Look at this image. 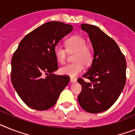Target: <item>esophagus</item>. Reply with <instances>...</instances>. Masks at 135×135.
Listing matches in <instances>:
<instances>
[{
    "label": "esophagus",
    "mask_w": 135,
    "mask_h": 135,
    "mask_svg": "<svg viewBox=\"0 0 135 135\" xmlns=\"http://www.w3.org/2000/svg\"><path fill=\"white\" fill-rule=\"evenodd\" d=\"M70 81H71V83H75V82H76L77 80L76 79H75V78H70Z\"/></svg>",
    "instance_id": "34e87169"
}]
</instances>
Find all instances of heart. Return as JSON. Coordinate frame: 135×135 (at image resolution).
<instances>
[{
    "instance_id": "heart-1",
    "label": "heart",
    "mask_w": 135,
    "mask_h": 135,
    "mask_svg": "<svg viewBox=\"0 0 135 135\" xmlns=\"http://www.w3.org/2000/svg\"><path fill=\"white\" fill-rule=\"evenodd\" d=\"M66 49L57 45L54 49L55 58L60 64H64L67 57V52L74 53L73 61L60 69L62 75L75 78L83 71L84 64L89 66L93 60V51L91 47L86 45V42L80 36H72L66 40Z\"/></svg>"
}]
</instances>
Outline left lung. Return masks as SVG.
Returning <instances> with one entry per match:
<instances>
[{
	"label": "left lung",
	"instance_id": "1",
	"mask_svg": "<svg viewBox=\"0 0 135 135\" xmlns=\"http://www.w3.org/2000/svg\"><path fill=\"white\" fill-rule=\"evenodd\" d=\"M81 27L89 34L94 55L89 69L83 78L78 79L82 87L78 102L86 112L102 113L110 108L122 92L126 81V61L115 40L99 27L88 24Z\"/></svg>",
	"mask_w": 135,
	"mask_h": 135
}]
</instances>
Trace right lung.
Masks as SVG:
<instances>
[{"instance_id":"right-lung-1","label":"right lung","mask_w":135,"mask_h":135,"mask_svg":"<svg viewBox=\"0 0 135 135\" xmlns=\"http://www.w3.org/2000/svg\"><path fill=\"white\" fill-rule=\"evenodd\" d=\"M73 29L71 25L57 21L43 24L25 36L14 52L12 84L30 108L38 110L51 108L69 82L68 75L53 73L58 69L54 49Z\"/></svg>"}]
</instances>
